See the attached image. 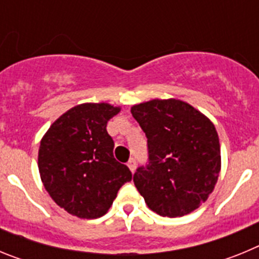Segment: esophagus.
<instances>
[{
	"label": "esophagus",
	"mask_w": 259,
	"mask_h": 259,
	"mask_svg": "<svg viewBox=\"0 0 259 259\" xmlns=\"http://www.w3.org/2000/svg\"><path fill=\"white\" fill-rule=\"evenodd\" d=\"M128 168L132 171V172H135V170H136V159H134V158H131L130 161H128L127 163Z\"/></svg>",
	"instance_id": "esophagus-1"
}]
</instances>
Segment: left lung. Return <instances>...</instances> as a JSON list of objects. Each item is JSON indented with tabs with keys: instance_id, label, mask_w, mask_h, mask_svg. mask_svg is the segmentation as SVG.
I'll use <instances>...</instances> for the list:
<instances>
[{
	"instance_id": "1",
	"label": "left lung",
	"mask_w": 259,
	"mask_h": 259,
	"mask_svg": "<svg viewBox=\"0 0 259 259\" xmlns=\"http://www.w3.org/2000/svg\"><path fill=\"white\" fill-rule=\"evenodd\" d=\"M148 139L149 162L134 175L150 210L183 217L205 202L218 182L221 145L214 124L180 100H152L131 107Z\"/></svg>"
}]
</instances>
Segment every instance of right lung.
I'll use <instances>...</instances> for the list:
<instances>
[{"label": "right lung", "instance_id": "1", "mask_svg": "<svg viewBox=\"0 0 259 259\" xmlns=\"http://www.w3.org/2000/svg\"><path fill=\"white\" fill-rule=\"evenodd\" d=\"M120 111L109 104H81L50 125L38 149V171L54 202L83 219L107 212L132 174L114 158L107 122Z\"/></svg>", "mask_w": 259, "mask_h": 259}]
</instances>
